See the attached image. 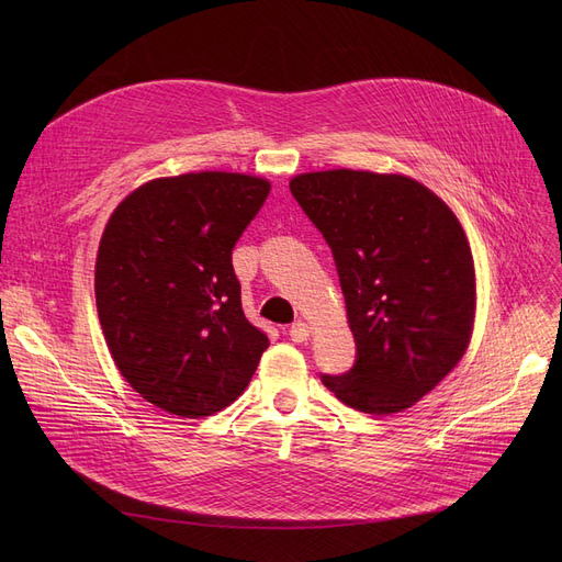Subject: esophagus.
<instances>
[{
  "mask_svg": "<svg viewBox=\"0 0 562 562\" xmlns=\"http://www.w3.org/2000/svg\"><path fill=\"white\" fill-rule=\"evenodd\" d=\"M289 337H291V341H296V344L307 341V337H310L307 323H303V321H296V323H293V326L289 328Z\"/></svg>",
  "mask_w": 562,
  "mask_h": 562,
  "instance_id": "esophagus-1",
  "label": "esophagus"
}]
</instances>
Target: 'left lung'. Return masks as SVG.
Listing matches in <instances>:
<instances>
[{
    "label": "left lung",
    "instance_id": "obj_1",
    "mask_svg": "<svg viewBox=\"0 0 562 562\" xmlns=\"http://www.w3.org/2000/svg\"><path fill=\"white\" fill-rule=\"evenodd\" d=\"M330 246L356 337V364L323 373L369 415L415 405L464 356L476 310L469 241L449 206L403 175L305 172L289 182Z\"/></svg>",
    "mask_w": 562,
    "mask_h": 562
}]
</instances>
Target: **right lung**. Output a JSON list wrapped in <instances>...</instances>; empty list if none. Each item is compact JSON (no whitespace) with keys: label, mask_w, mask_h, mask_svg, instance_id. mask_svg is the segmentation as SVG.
Here are the masks:
<instances>
[{"label":"right lung","mask_w":562,"mask_h":562,"mask_svg":"<svg viewBox=\"0 0 562 562\" xmlns=\"http://www.w3.org/2000/svg\"><path fill=\"white\" fill-rule=\"evenodd\" d=\"M271 184L239 172L161 177L109 218L95 263L104 339L130 385L177 417L248 387L269 337L246 318L232 250Z\"/></svg>","instance_id":"1"}]
</instances>
